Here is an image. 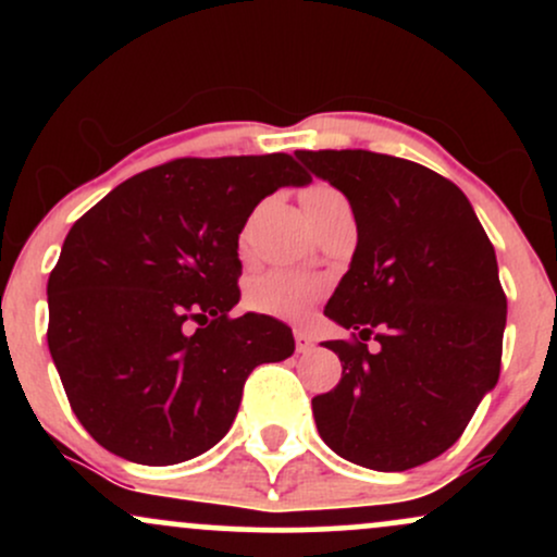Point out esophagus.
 I'll list each match as a JSON object with an SVG mask.
<instances>
[{
	"label": "esophagus",
	"mask_w": 557,
	"mask_h": 557,
	"mask_svg": "<svg viewBox=\"0 0 557 557\" xmlns=\"http://www.w3.org/2000/svg\"><path fill=\"white\" fill-rule=\"evenodd\" d=\"M311 348H314V337H311L309 332L296 330V350H298V354H309Z\"/></svg>",
	"instance_id": "1"
}]
</instances>
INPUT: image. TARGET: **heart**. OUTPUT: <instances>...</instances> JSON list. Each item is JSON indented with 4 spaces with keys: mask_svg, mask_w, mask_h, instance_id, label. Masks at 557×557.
<instances>
[{
    "mask_svg": "<svg viewBox=\"0 0 557 557\" xmlns=\"http://www.w3.org/2000/svg\"><path fill=\"white\" fill-rule=\"evenodd\" d=\"M327 198H341V190H335L332 185L314 183L304 190L300 201H304V207H311V203L327 201ZM319 290H322V285L317 280L296 272L274 270L261 274L248 285L246 300L253 311H261V314L298 317L319 296Z\"/></svg>",
    "mask_w": 557,
    "mask_h": 557,
    "instance_id": "b5f03b06",
    "label": "heart"
}]
</instances>
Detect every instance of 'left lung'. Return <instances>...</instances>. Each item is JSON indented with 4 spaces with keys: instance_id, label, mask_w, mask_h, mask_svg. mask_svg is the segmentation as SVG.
<instances>
[{
    "instance_id": "left-lung-1",
    "label": "left lung",
    "mask_w": 557,
    "mask_h": 557,
    "mask_svg": "<svg viewBox=\"0 0 557 557\" xmlns=\"http://www.w3.org/2000/svg\"><path fill=\"white\" fill-rule=\"evenodd\" d=\"M296 154L343 190L359 230L324 306L350 337L324 343L343 376L311 400L317 430L345 461L413 469L461 437L500 376L495 248L463 190L424 164L363 149Z\"/></svg>"
}]
</instances>
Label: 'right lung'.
Here are the masks:
<instances>
[{"label":"right lung","instance_id":"1","mask_svg":"<svg viewBox=\"0 0 557 557\" xmlns=\"http://www.w3.org/2000/svg\"><path fill=\"white\" fill-rule=\"evenodd\" d=\"M309 181L290 154L183 157L127 177L70 227L47 341L101 447L146 466L201 456L227 434L248 374L293 354L287 324L230 309L246 220Z\"/></svg>","mask_w":557,"mask_h":557}]
</instances>
